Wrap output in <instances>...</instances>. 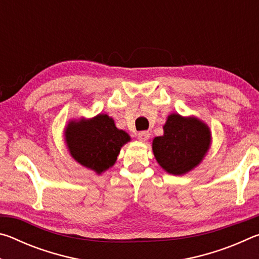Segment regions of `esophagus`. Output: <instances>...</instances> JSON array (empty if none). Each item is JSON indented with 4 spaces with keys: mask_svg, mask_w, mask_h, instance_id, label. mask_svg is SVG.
Wrapping results in <instances>:
<instances>
[{
    "mask_svg": "<svg viewBox=\"0 0 259 259\" xmlns=\"http://www.w3.org/2000/svg\"><path fill=\"white\" fill-rule=\"evenodd\" d=\"M150 133L148 131H139L137 135V138L140 140V142H146V140L150 138Z\"/></svg>",
    "mask_w": 259,
    "mask_h": 259,
    "instance_id": "esophagus-1",
    "label": "esophagus"
}]
</instances>
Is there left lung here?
Segmentation results:
<instances>
[{"label":"left lung","instance_id":"8db88e82","mask_svg":"<svg viewBox=\"0 0 259 259\" xmlns=\"http://www.w3.org/2000/svg\"><path fill=\"white\" fill-rule=\"evenodd\" d=\"M164 134L153 140V152L159 164L172 175H184L198 165L210 145V131L195 117L179 114L168 116Z\"/></svg>","mask_w":259,"mask_h":259}]
</instances>
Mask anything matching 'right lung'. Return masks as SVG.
<instances>
[{
	"label": "right lung",
	"mask_w": 259,
	"mask_h": 259,
	"mask_svg": "<svg viewBox=\"0 0 259 259\" xmlns=\"http://www.w3.org/2000/svg\"><path fill=\"white\" fill-rule=\"evenodd\" d=\"M65 137L74 159L97 174L115 163L121 147L130 140L128 134L117 129L106 114L87 121H72Z\"/></svg>",
	"instance_id": "add662e5"
}]
</instances>
